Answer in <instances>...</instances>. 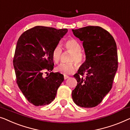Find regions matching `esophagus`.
I'll return each instance as SVG.
<instances>
[{"instance_id":"34e87169","label":"esophagus","mask_w":130,"mask_h":130,"mask_svg":"<svg viewBox=\"0 0 130 130\" xmlns=\"http://www.w3.org/2000/svg\"><path fill=\"white\" fill-rule=\"evenodd\" d=\"M68 78H69V76H66V75H64V80H66V79Z\"/></svg>"}]
</instances>
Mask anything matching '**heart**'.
<instances>
[{"label":"heart","instance_id":"obj_1","mask_svg":"<svg viewBox=\"0 0 130 130\" xmlns=\"http://www.w3.org/2000/svg\"><path fill=\"white\" fill-rule=\"evenodd\" d=\"M64 46L67 50L72 52L70 58V61H75L78 65H82L85 61V55L81 50L82 46L78 41L74 39H69L64 43ZM62 54V50L59 45L56 46L52 51V56L53 60L55 63H59ZM77 69L76 63L71 62L69 63H61L56 68V71L64 75L71 74Z\"/></svg>","mask_w":130,"mask_h":130}]
</instances>
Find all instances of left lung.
I'll list each match as a JSON object with an SVG mask.
<instances>
[{
	"label": "left lung",
	"instance_id": "1",
	"mask_svg": "<svg viewBox=\"0 0 130 130\" xmlns=\"http://www.w3.org/2000/svg\"><path fill=\"white\" fill-rule=\"evenodd\" d=\"M72 31L83 42L86 56L85 62L74 76L77 84L72 91V99L81 107H94L112 88L118 68L116 43L111 35L100 26H86Z\"/></svg>",
	"mask_w": 130,
	"mask_h": 130
}]
</instances>
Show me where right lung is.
<instances>
[{"instance_id": "add662e5", "label": "right lung", "mask_w": 130, "mask_h": 130, "mask_svg": "<svg viewBox=\"0 0 130 130\" xmlns=\"http://www.w3.org/2000/svg\"><path fill=\"white\" fill-rule=\"evenodd\" d=\"M68 31L36 26L22 34L15 49L13 66L16 83L27 101L35 106L52 103L64 76L53 73L52 51ZM50 72L46 78L43 73Z\"/></svg>"}]
</instances>
